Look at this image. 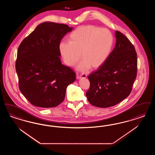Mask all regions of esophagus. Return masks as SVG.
<instances>
[{"label":"esophagus","instance_id":"esophagus-1","mask_svg":"<svg viewBox=\"0 0 155 155\" xmlns=\"http://www.w3.org/2000/svg\"><path fill=\"white\" fill-rule=\"evenodd\" d=\"M86 77H87V75L85 74H81L80 76H78V78H85Z\"/></svg>","mask_w":155,"mask_h":155}]
</instances>
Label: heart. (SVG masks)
<instances>
[{
  "label": "heart",
  "mask_w": 155,
  "mask_h": 155,
  "mask_svg": "<svg viewBox=\"0 0 155 155\" xmlns=\"http://www.w3.org/2000/svg\"><path fill=\"white\" fill-rule=\"evenodd\" d=\"M68 40L59 44L60 54L69 66H74L81 55L82 61L78 68L81 70L103 65L110 55L114 43V37L109 30L91 25L75 29L69 35Z\"/></svg>",
  "instance_id": "obj_1"
}]
</instances>
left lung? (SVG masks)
Listing matches in <instances>:
<instances>
[{
    "label": "left lung",
    "mask_w": 155,
    "mask_h": 155,
    "mask_svg": "<svg viewBox=\"0 0 155 155\" xmlns=\"http://www.w3.org/2000/svg\"><path fill=\"white\" fill-rule=\"evenodd\" d=\"M117 42L104 63L88 76L90 87L86 93L92 105L107 108L116 105L130 94L137 72L135 48L120 31Z\"/></svg>",
    "instance_id": "1"
}]
</instances>
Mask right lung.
I'll return each mask as SVG.
<instances>
[{
    "label": "right lung",
    "mask_w": 155,
    "mask_h": 155,
    "mask_svg": "<svg viewBox=\"0 0 155 155\" xmlns=\"http://www.w3.org/2000/svg\"><path fill=\"white\" fill-rule=\"evenodd\" d=\"M73 28L45 22L23 40L17 52L15 69L19 90L32 105L52 108L63 101L74 71L62 64L59 45Z\"/></svg>",
    "instance_id": "add662e5"
}]
</instances>
